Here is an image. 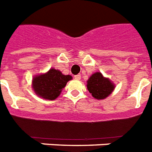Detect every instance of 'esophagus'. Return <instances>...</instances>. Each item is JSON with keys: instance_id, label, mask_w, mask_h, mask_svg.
Listing matches in <instances>:
<instances>
[{"instance_id": "esophagus-1", "label": "esophagus", "mask_w": 152, "mask_h": 152, "mask_svg": "<svg viewBox=\"0 0 152 152\" xmlns=\"http://www.w3.org/2000/svg\"><path fill=\"white\" fill-rule=\"evenodd\" d=\"M74 78L76 79V80H80L81 79V76L80 75H76V76H74Z\"/></svg>"}]
</instances>
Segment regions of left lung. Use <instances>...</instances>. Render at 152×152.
Instances as JSON below:
<instances>
[{"label": "left lung", "instance_id": "left-lung-1", "mask_svg": "<svg viewBox=\"0 0 152 152\" xmlns=\"http://www.w3.org/2000/svg\"><path fill=\"white\" fill-rule=\"evenodd\" d=\"M89 92L96 99H104L114 90L115 85L110 79L106 78L101 72H95L87 81Z\"/></svg>", "mask_w": 152, "mask_h": 152}]
</instances>
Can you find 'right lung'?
<instances>
[{"mask_svg":"<svg viewBox=\"0 0 152 152\" xmlns=\"http://www.w3.org/2000/svg\"><path fill=\"white\" fill-rule=\"evenodd\" d=\"M72 79L70 75H63L59 70L50 69L46 73L34 76L32 80V88L39 97L54 100L59 96L67 82Z\"/></svg>","mask_w":152,"mask_h":152,"instance_id":"obj_1","label":"right lung"}]
</instances>
